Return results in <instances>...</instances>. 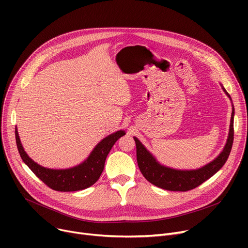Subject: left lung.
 Listing matches in <instances>:
<instances>
[{
    "label": "left lung",
    "instance_id": "1",
    "mask_svg": "<svg viewBox=\"0 0 248 248\" xmlns=\"http://www.w3.org/2000/svg\"><path fill=\"white\" fill-rule=\"evenodd\" d=\"M223 90L230 98L226 90L224 88ZM233 117L234 108H232L229 135L223 151L215 160L197 170H176L159 164L144 145L137 138H134L137 146V161L142 176L153 185L169 191L185 192L198 187L217 173L227 161L233 144Z\"/></svg>",
    "mask_w": 248,
    "mask_h": 248
}]
</instances>
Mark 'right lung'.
I'll return each mask as SVG.
<instances>
[{"instance_id": "1", "label": "right lung", "mask_w": 248, "mask_h": 248, "mask_svg": "<svg viewBox=\"0 0 248 248\" xmlns=\"http://www.w3.org/2000/svg\"><path fill=\"white\" fill-rule=\"evenodd\" d=\"M15 135L19 154L23 162L31 169V171L52 190L72 192L86 189L95 183L103 171L104 163L109 151L115 141L124 136L125 133L119 131L104 138L82 164L70 169H65V170L47 169L35 163L24 151L17 127L15 129Z\"/></svg>"}]
</instances>
